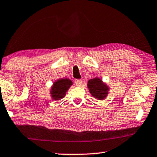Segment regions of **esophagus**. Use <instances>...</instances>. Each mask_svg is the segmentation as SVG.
Masks as SVG:
<instances>
[{"label":"esophagus","instance_id":"esophagus-1","mask_svg":"<svg viewBox=\"0 0 157 157\" xmlns=\"http://www.w3.org/2000/svg\"><path fill=\"white\" fill-rule=\"evenodd\" d=\"M75 83V84L78 86H80L82 85V82L81 79H76Z\"/></svg>","mask_w":157,"mask_h":157}]
</instances>
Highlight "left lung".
I'll return each instance as SVG.
<instances>
[{"label": "left lung", "instance_id": "obj_1", "mask_svg": "<svg viewBox=\"0 0 157 157\" xmlns=\"http://www.w3.org/2000/svg\"><path fill=\"white\" fill-rule=\"evenodd\" d=\"M89 91L97 100H104L109 94L110 87L98 77L89 79L87 82Z\"/></svg>", "mask_w": 157, "mask_h": 157}]
</instances>
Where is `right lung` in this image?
<instances>
[{
    "instance_id": "1",
    "label": "right lung",
    "mask_w": 157,
    "mask_h": 157,
    "mask_svg": "<svg viewBox=\"0 0 157 157\" xmlns=\"http://www.w3.org/2000/svg\"><path fill=\"white\" fill-rule=\"evenodd\" d=\"M73 85V82L68 78L58 79L54 82L51 86L49 94L53 100L59 101L64 98L67 91Z\"/></svg>"
}]
</instances>
